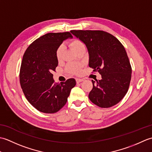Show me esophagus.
<instances>
[{
    "mask_svg": "<svg viewBox=\"0 0 152 152\" xmlns=\"http://www.w3.org/2000/svg\"><path fill=\"white\" fill-rule=\"evenodd\" d=\"M76 83H80V82H82L83 80H82V79H80V78H76Z\"/></svg>",
    "mask_w": 152,
    "mask_h": 152,
    "instance_id": "34e87169",
    "label": "esophagus"
}]
</instances>
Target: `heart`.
Listing matches in <instances>:
<instances>
[{"mask_svg":"<svg viewBox=\"0 0 152 152\" xmlns=\"http://www.w3.org/2000/svg\"><path fill=\"white\" fill-rule=\"evenodd\" d=\"M70 46L76 53L78 52L79 50L85 48L83 43L81 40H78V39H74L72 41H70ZM63 51V46H59L57 48L56 54V57L58 60H60L61 59V57H62ZM82 67V63H70L68 64L66 66V69L69 73L73 74H79L80 72H81Z\"/></svg>","mask_w":152,"mask_h":152,"instance_id":"b5f03b06","label":"heart"}]
</instances>
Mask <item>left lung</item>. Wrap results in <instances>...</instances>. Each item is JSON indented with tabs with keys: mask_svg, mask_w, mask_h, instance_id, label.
<instances>
[{
	"mask_svg": "<svg viewBox=\"0 0 152 152\" xmlns=\"http://www.w3.org/2000/svg\"><path fill=\"white\" fill-rule=\"evenodd\" d=\"M88 48L89 66L101 74L102 79L92 80L89 98L101 108L115 105L129 88L132 69L123 44L112 34L103 31L72 30Z\"/></svg>",
	"mask_w": 152,
	"mask_h": 152,
	"instance_id": "8db88e82",
	"label": "left lung"
}]
</instances>
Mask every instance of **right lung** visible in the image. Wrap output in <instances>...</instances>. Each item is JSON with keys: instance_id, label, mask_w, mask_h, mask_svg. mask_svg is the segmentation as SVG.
Segmentation results:
<instances>
[{"instance_id": "obj_1", "label": "right lung", "mask_w": 152, "mask_h": 152, "mask_svg": "<svg viewBox=\"0 0 152 152\" xmlns=\"http://www.w3.org/2000/svg\"><path fill=\"white\" fill-rule=\"evenodd\" d=\"M69 37H72L70 32L47 33L31 43L23 56L20 85L27 101L38 111L48 114L59 111L76 86L74 78L55 82L51 73L58 65L57 48Z\"/></svg>"}]
</instances>
